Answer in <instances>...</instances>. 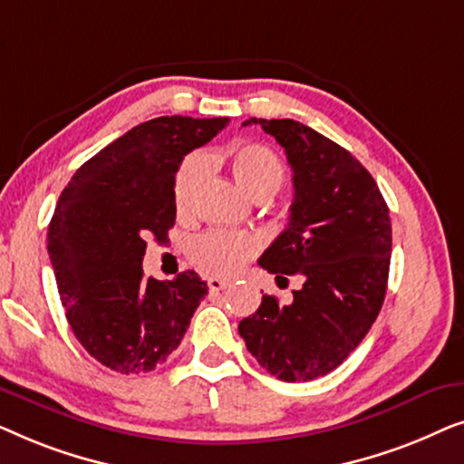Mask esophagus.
<instances>
[{"instance_id": "34e87169", "label": "esophagus", "mask_w": 464, "mask_h": 464, "mask_svg": "<svg viewBox=\"0 0 464 464\" xmlns=\"http://www.w3.org/2000/svg\"><path fill=\"white\" fill-rule=\"evenodd\" d=\"M207 285H208V289H211V291H221V289H226L227 285H230V281H226V278H219V276H208Z\"/></svg>"}]
</instances>
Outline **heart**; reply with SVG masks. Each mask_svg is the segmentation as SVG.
Returning <instances> with one entry per match:
<instances>
[{
  "label": "heart",
  "mask_w": 464,
  "mask_h": 464,
  "mask_svg": "<svg viewBox=\"0 0 464 464\" xmlns=\"http://www.w3.org/2000/svg\"><path fill=\"white\" fill-rule=\"evenodd\" d=\"M234 179L251 198H270L285 183V167L270 148L259 143H245L227 156ZM207 173V158L189 154L177 169L173 179V200L177 211H186L192 196ZM259 251V240L249 232L208 230L189 243V259L208 275H234L246 259Z\"/></svg>",
  "instance_id": "heart-1"
}]
</instances>
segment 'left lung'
Masks as SVG:
<instances>
[{"label": "left lung", "mask_w": 464, "mask_h": 464, "mask_svg": "<svg viewBox=\"0 0 464 464\" xmlns=\"http://www.w3.org/2000/svg\"><path fill=\"white\" fill-rule=\"evenodd\" d=\"M281 143L294 170L289 224L259 257L270 275H302L283 306L264 295L238 334L257 363L285 382L335 370L376 321L389 281V207L363 164L295 120L251 118ZM287 281V278H285Z\"/></svg>", "instance_id": "8db88e82"}]
</instances>
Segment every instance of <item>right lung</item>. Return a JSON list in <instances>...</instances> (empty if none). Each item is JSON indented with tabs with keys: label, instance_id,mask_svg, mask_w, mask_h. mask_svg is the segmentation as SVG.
I'll return each instance as SVG.
<instances>
[{
	"label": "right lung",
	"instance_id": "obj_1",
	"mask_svg": "<svg viewBox=\"0 0 464 464\" xmlns=\"http://www.w3.org/2000/svg\"><path fill=\"white\" fill-rule=\"evenodd\" d=\"M227 118L162 116L135 126L75 170L48 226V256L72 332L120 373L162 363L207 295L194 270L145 278V238L175 226L173 179L183 156L211 141Z\"/></svg>",
	"mask_w": 464,
	"mask_h": 464
}]
</instances>
